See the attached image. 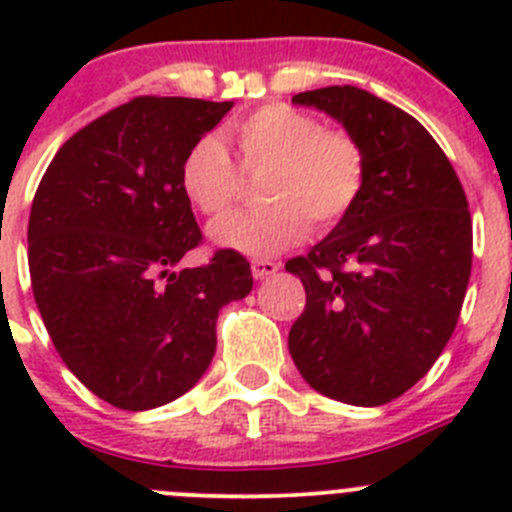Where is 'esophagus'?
<instances>
[{
    "label": "esophagus",
    "mask_w": 512,
    "mask_h": 512,
    "mask_svg": "<svg viewBox=\"0 0 512 512\" xmlns=\"http://www.w3.org/2000/svg\"><path fill=\"white\" fill-rule=\"evenodd\" d=\"M279 264L277 261H269V259H253L251 261V274L253 279H266L271 274H277Z\"/></svg>",
    "instance_id": "34e87169"
}]
</instances>
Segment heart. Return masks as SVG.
Listing matches in <instances>:
<instances>
[{
    "label": "heart",
    "mask_w": 512,
    "mask_h": 512,
    "mask_svg": "<svg viewBox=\"0 0 512 512\" xmlns=\"http://www.w3.org/2000/svg\"><path fill=\"white\" fill-rule=\"evenodd\" d=\"M243 169L269 166L261 194L271 205L230 212L210 225L215 246L246 256H274L351 212L364 189V151L351 133L323 128L289 104H264L233 128ZM179 184L194 210L220 215L241 194V171L215 135L194 140L182 158Z\"/></svg>",
    "instance_id": "obj_1"
}]
</instances>
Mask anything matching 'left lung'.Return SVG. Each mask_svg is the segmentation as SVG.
I'll list each match as a JSON object with an SVG mask.
<instances>
[{
    "label": "left lung",
    "mask_w": 512,
    "mask_h": 512,
    "mask_svg": "<svg viewBox=\"0 0 512 512\" xmlns=\"http://www.w3.org/2000/svg\"><path fill=\"white\" fill-rule=\"evenodd\" d=\"M338 120L364 151L359 200L284 269L305 284L289 354L320 395L377 408L428 374L459 320L472 271V217L433 135L359 87L292 97Z\"/></svg>",
    "instance_id": "8db88e82"
}]
</instances>
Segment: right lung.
Instances as JSON below:
<instances>
[{
  "label": "right lung",
  "mask_w": 512,
  "mask_h": 512,
  "mask_svg": "<svg viewBox=\"0 0 512 512\" xmlns=\"http://www.w3.org/2000/svg\"><path fill=\"white\" fill-rule=\"evenodd\" d=\"M233 102L135 97L71 135L35 192L30 282L48 336L87 390L151 410L200 382L220 307L251 292V264L217 251L179 269L202 233L182 158Z\"/></svg>",
  "instance_id": "add662e5"
}]
</instances>
